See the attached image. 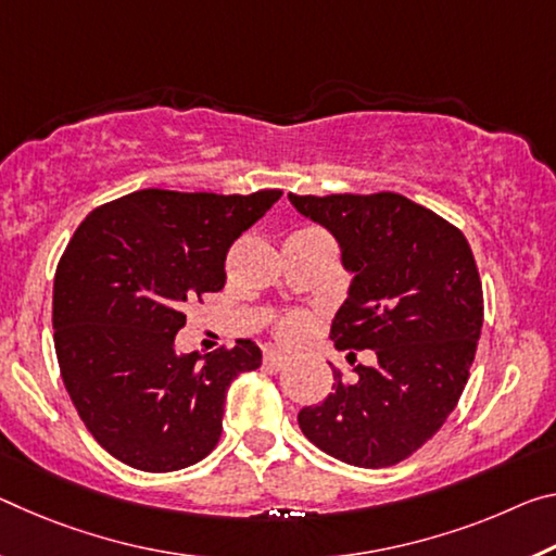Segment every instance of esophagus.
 I'll use <instances>...</instances> for the list:
<instances>
[{"instance_id": "34e87169", "label": "esophagus", "mask_w": 556, "mask_h": 556, "mask_svg": "<svg viewBox=\"0 0 556 556\" xmlns=\"http://www.w3.org/2000/svg\"><path fill=\"white\" fill-rule=\"evenodd\" d=\"M289 364V356L281 354V351H267L264 354V366L267 368H275V371H279V368H285Z\"/></svg>"}]
</instances>
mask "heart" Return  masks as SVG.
Here are the masks:
<instances>
[{
	"label": "heart",
	"mask_w": 556,
	"mask_h": 556,
	"mask_svg": "<svg viewBox=\"0 0 556 556\" xmlns=\"http://www.w3.org/2000/svg\"><path fill=\"white\" fill-rule=\"evenodd\" d=\"M306 329H309V316L302 312L287 314L277 321V337L281 341H296L299 337H304Z\"/></svg>",
	"instance_id": "heart-1"
}]
</instances>
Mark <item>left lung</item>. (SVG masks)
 Listing matches in <instances>:
<instances>
[{
	"mask_svg": "<svg viewBox=\"0 0 556 556\" xmlns=\"http://www.w3.org/2000/svg\"><path fill=\"white\" fill-rule=\"evenodd\" d=\"M289 200L337 237L354 271L329 339L378 358L354 381L333 368V393L299 410V428L341 463L389 468L443 428L468 383L482 329L478 264L455 225L399 192Z\"/></svg>",
	"mask_w": 556,
	"mask_h": 556,
	"instance_id": "8db88e82",
	"label": "left lung"
}]
</instances>
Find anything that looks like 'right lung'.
I'll return each instance as SVG.
<instances>
[{
    "instance_id": "obj_1",
    "label": "right lung",
    "mask_w": 556,
    "mask_h": 556,
    "mask_svg": "<svg viewBox=\"0 0 556 556\" xmlns=\"http://www.w3.org/2000/svg\"><path fill=\"white\" fill-rule=\"evenodd\" d=\"M281 198L136 190L91 210L54 277V346L78 418L146 472L200 463L223 435L230 383L262 364L250 339L180 356L185 304L225 287L232 242Z\"/></svg>"
}]
</instances>
